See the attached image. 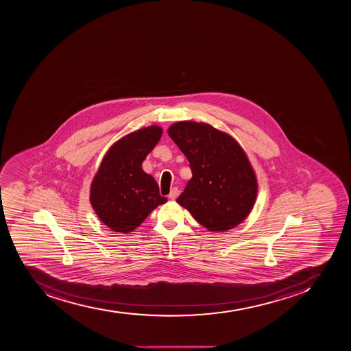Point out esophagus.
I'll return each instance as SVG.
<instances>
[{
    "mask_svg": "<svg viewBox=\"0 0 351 351\" xmlns=\"http://www.w3.org/2000/svg\"><path fill=\"white\" fill-rule=\"evenodd\" d=\"M177 195H178V189H177V187H173L171 193H169V195H168V197L171 199H176Z\"/></svg>",
    "mask_w": 351,
    "mask_h": 351,
    "instance_id": "1",
    "label": "esophagus"
}]
</instances>
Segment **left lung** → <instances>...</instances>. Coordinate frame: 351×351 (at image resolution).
Returning a JSON list of instances; mask_svg holds the SVG:
<instances>
[{"label":"left lung","mask_w":351,"mask_h":351,"mask_svg":"<svg viewBox=\"0 0 351 351\" xmlns=\"http://www.w3.org/2000/svg\"><path fill=\"white\" fill-rule=\"evenodd\" d=\"M168 134L186 157L193 174L178 204L208 231L223 232L241 223L254 206L257 180L239 143L197 122H177Z\"/></svg>","instance_id":"8db88e82"}]
</instances>
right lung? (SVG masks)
I'll return each instance as SVG.
<instances>
[{"mask_svg":"<svg viewBox=\"0 0 351 351\" xmlns=\"http://www.w3.org/2000/svg\"><path fill=\"white\" fill-rule=\"evenodd\" d=\"M162 134L157 125L143 128L117 141L104 156L90 199L97 217L113 231H134L152 210L167 202L154 177L141 167Z\"/></svg>","mask_w":351,"mask_h":351,"instance_id":"right-lung-1","label":"right lung"}]
</instances>
